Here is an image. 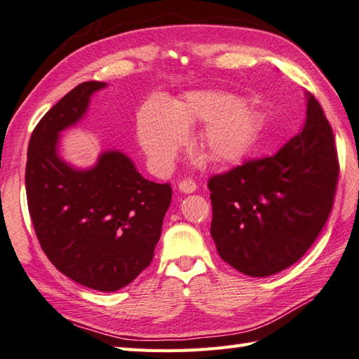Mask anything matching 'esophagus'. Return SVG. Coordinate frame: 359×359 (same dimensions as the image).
I'll return each instance as SVG.
<instances>
[{
	"mask_svg": "<svg viewBox=\"0 0 359 359\" xmlns=\"http://www.w3.org/2000/svg\"><path fill=\"white\" fill-rule=\"evenodd\" d=\"M178 190L181 194H194L196 192V184L192 180H184L178 184Z\"/></svg>",
	"mask_w": 359,
	"mask_h": 359,
	"instance_id": "esophagus-1",
	"label": "esophagus"
}]
</instances>
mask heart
<instances>
[{
  "mask_svg": "<svg viewBox=\"0 0 359 359\" xmlns=\"http://www.w3.org/2000/svg\"><path fill=\"white\" fill-rule=\"evenodd\" d=\"M205 124L198 147L215 165L236 164L250 155L259 138L261 115L252 102L224 90H194L169 106L149 101L138 116V141L156 172L170 167L186 129Z\"/></svg>",
  "mask_w": 359,
  "mask_h": 359,
  "instance_id": "heart-1",
  "label": "heart"
}]
</instances>
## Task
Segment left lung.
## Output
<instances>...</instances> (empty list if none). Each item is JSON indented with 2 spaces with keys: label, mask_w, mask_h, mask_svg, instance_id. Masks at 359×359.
<instances>
[{
  "label": "left lung",
  "mask_w": 359,
  "mask_h": 359,
  "mask_svg": "<svg viewBox=\"0 0 359 359\" xmlns=\"http://www.w3.org/2000/svg\"><path fill=\"white\" fill-rule=\"evenodd\" d=\"M302 130L272 156L210 178V235L219 257L253 278L304 257L332 210L338 158L320 102L306 93Z\"/></svg>",
  "instance_id": "obj_1"
}]
</instances>
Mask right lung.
Returning a JSON list of instances; mask_svg holds the SVG:
<instances>
[{"mask_svg":"<svg viewBox=\"0 0 359 359\" xmlns=\"http://www.w3.org/2000/svg\"><path fill=\"white\" fill-rule=\"evenodd\" d=\"M104 87L78 84L41 118L29 141L26 192L52 264L86 287L115 292L152 261L172 189L146 180L121 150H102L90 167L61 156V132L81 121L92 95Z\"/></svg>","mask_w":359,"mask_h":359,"instance_id":"1","label":"right lung"}]
</instances>
